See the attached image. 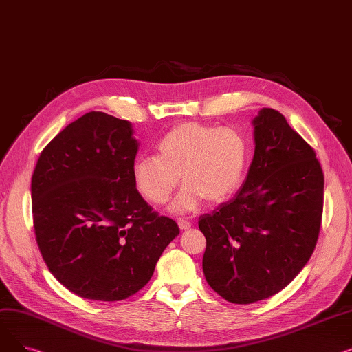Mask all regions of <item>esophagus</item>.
Wrapping results in <instances>:
<instances>
[{
	"label": "esophagus",
	"mask_w": 352,
	"mask_h": 352,
	"mask_svg": "<svg viewBox=\"0 0 352 352\" xmlns=\"http://www.w3.org/2000/svg\"><path fill=\"white\" fill-rule=\"evenodd\" d=\"M178 227L181 228V230H188V228H191V221H188V219H184V218H178Z\"/></svg>",
	"instance_id": "obj_1"
}]
</instances>
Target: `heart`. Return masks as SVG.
<instances>
[{
    "label": "heart",
    "instance_id": "heart-1",
    "mask_svg": "<svg viewBox=\"0 0 352 352\" xmlns=\"http://www.w3.org/2000/svg\"><path fill=\"white\" fill-rule=\"evenodd\" d=\"M250 158V142L232 126L184 122L170 129L157 144V155L140 157L133 166L138 192L154 206H162L182 187L170 210L195 211L206 199L224 201L239 186Z\"/></svg>",
    "mask_w": 352,
    "mask_h": 352
}]
</instances>
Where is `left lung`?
<instances>
[{"label": "left lung", "mask_w": 352, "mask_h": 352, "mask_svg": "<svg viewBox=\"0 0 352 352\" xmlns=\"http://www.w3.org/2000/svg\"><path fill=\"white\" fill-rule=\"evenodd\" d=\"M252 124L255 151L243 187L198 221L207 283L232 304L270 298L300 274L324 207V173L311 145L272 108Z\"/></svg>", "instance_id": "left-lung-1"}]
</instances>
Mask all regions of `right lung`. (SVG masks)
<instances>
[{
	"label": "right lung",
	"mask_w": 352,
	"mask_h": 352,
	"mask_svg": "<svg viewBox=\"0 0 352 352\" xmlns=\"http://www.w3.org/2000/svg\"><path fill=\"white\" fill-rule=\"evenodd\" d=\"M133 125L91 111L44 148L31 179L35 239L67 289L94 301H121L151 280L179 234L133 179Z\"/></svg>",
	"instance_id": "obj_1"
}]
</instances>
